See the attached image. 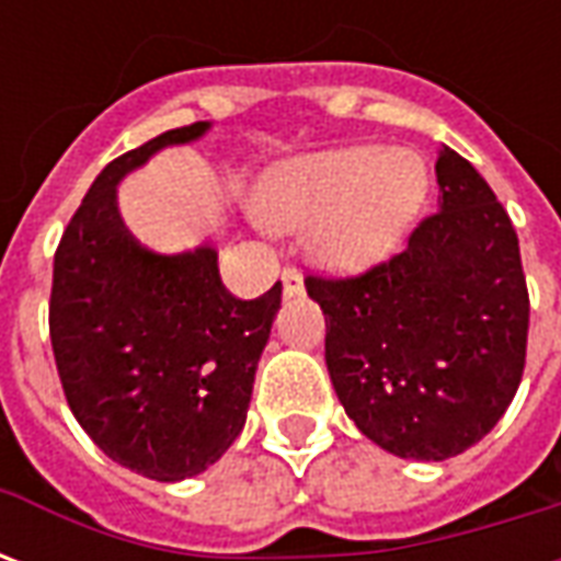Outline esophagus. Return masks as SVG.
Listing matches in <instances>:
<instances>
[{
    "label": "esophagus",
    "mask_w": 561,
    "mask_h": 561,
    "mask_svg": "<svg viewBox=\"0 0 561 561\" xmlns=\"http://www.w3.org/2000/svg\"><path fill=\"white\" fill-rule=\"evenodd\" d=\"M282 291H285V297H297V294L304 291V276H300V270H282Z\"/></svg>",
    "instance_id": "1"
}]
</instances>
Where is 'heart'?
Wrapping results in <instances>:
<instances>
[{
  "instance_id": "b5f03b06",
  "label": "heart",
  "mask_w": 561,
  "mask_h": 561,
  "mask_svg": "<svg viewBox=\"0 0 561 561\" xmlns=\"http://www.w3.org/2000/svg\"><path fill=\"white\" fill-rule=\"evenodd\" d=\"M414 152L352 147L294 164L270 185L264 216L279 231H309L321 264L364 270L400 243L426 197Z\"/></svg>"
}]
</instances>
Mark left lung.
Here are the masks:
<instances>
[{
    "label": "left lung",
    "mask_w": 561,
    "mask_h": 561,
    "mask_svg": "<svg viewBox=\"0 0 561 561\" xmlns=\"http://www.w3.org/2000/svg\"><path fill=\"white\" fill-rule=\"evenodd\" d=\"M438 213L360 276H306L324 360L357 430L402 459L457 457L493 430L526 366L517 231L481 173L438 149Z\"/></svg>",
    "instance_id": "obj_1"
}]
</instances>
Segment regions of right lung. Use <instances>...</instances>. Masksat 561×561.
I'll return each mask as SVG.
<instances>
[{"mask_svg":"<svg viewBox=\"0 0 561 561\" xmlns=\"http://www.w3.org/2000/svg\"><path fill=\"white\" fill-rule=\"evenodd\" d=\"M207 128H171L111 161L54 257L50 342L68 409L114 462L164 483L201 474L240 435L282 304V282L233 297L213 245L159 255L119 219V180Z\"/></svg>","mask_w":561,"mask_h":561,"instance_id":"obj_1","label":"right lung"}]
</instances>
